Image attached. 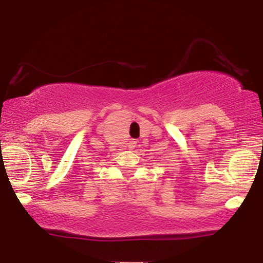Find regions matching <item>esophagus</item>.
Here are the masks:
<instances>
[{"instance_id":"34e87169","label":"esophagus","mask_w":263,"mask_h":263,"mask_svg":"<svg viewBox=\"0 0 263 263\" xmlns=\"http://www.w3.org/2000/svg\"><path fill=\"white\" fill-rule=\"evenodd\" d=\"M136 143H138V141H136V140H130V141H129V148H134V147L136 146Z\"/></svg>"}]
</instances>
